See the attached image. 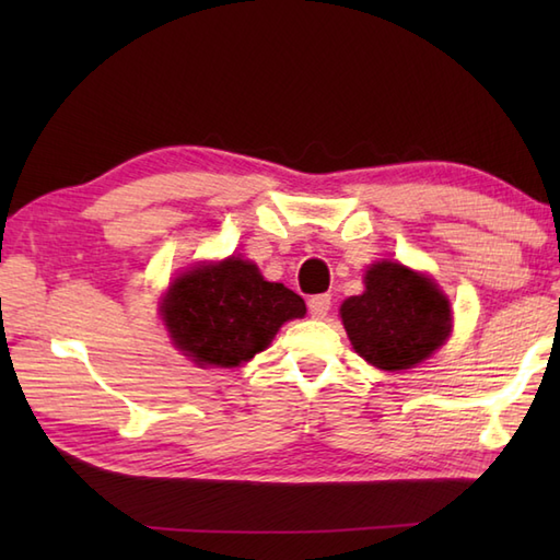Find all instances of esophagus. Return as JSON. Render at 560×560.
<instances>
[{
    "mask_svg": "<svg viewBox=\"0 0 560 560\" xmlns=\"http://www.w3.org/2000/svg\"><path fill=\"white\" fill-rule=\"evenodd\" d=\"M329 307H331V299H329L327 293H323V295H313V299L307 301V311H311V315H313L315 319H323V317H327Z\"/></svg>",
    "mask_w": 560,
    "mask_h": 560,
    "instance_id": "1",
    "label": "esophagus"
}]
</instances>
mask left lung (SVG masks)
Returning <instances> with one entry per match:
<instances>
[{"mask_svg":"<svg viewBox=\"0 0 560 560\" xmlns=\"http://www.w3.org/2000/svg\"><path fill=\"white\" fill-rule=\"evenodd\" d=\"M365 291L341 303L339 315L355 353L380 371H407L445 343L452 331L447 295L428 273L399 261H375Z\"/></svg>","mask_w":560,"mask_h":560,"instance_id":"left-lung-1","label":"left lung"}]
</instances>
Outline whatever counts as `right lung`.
Listing matches in <instances>:
<instances>
[{
  "label": "right lung",
  "instance_id": "1",
  "mask_svg": "<svg viewBox=\"0 0 560 560\" xmlns=\"http://www.w3.org/2000/svg\"><path fill=\"white\" fill-rule=\"evenodd\" d=\"M159 311L173 347L189 361L235 368L265 351L283 323L303 317L305 303L249 259L231 255L175 277Z\"/></svg>",
  "mask_w": 560,
  "mask_h": 560
}]
</instances>
